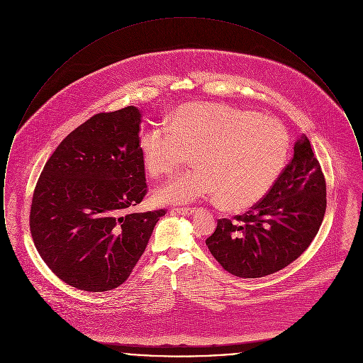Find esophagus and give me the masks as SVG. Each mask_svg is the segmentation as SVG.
Listing matches in <instances>:
<instances>
[{"instance_id":"obj_1","label":"esophagus","mask_w":363,"mask_h":363,"mask_svg":"<svg viewBox=\"0 0 363 363\" xmlns=\"http://www.w3.org/2000/svg\"><path fill=\"white\" fill-rule=\"evenodd\" d=\"M173 212L175 213H179V215H184V216H189L193 212H194V208L190 207H178L173 208Z\"/></svg>"}]
</instances>
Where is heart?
<instances>
[{
	"label": "heart",
	"mask_w": 363,
	"mask_h": 363,
	"mask_svg": "<svg viewBox=\"0 0 363 363\" xmlns=\"http://www.w3.org/2000/svg\"><path fill=\"white\" fill-rule=\"evenodd\" d=\"M143 164L154 178L181 169L189 154V173L175 177L156 191L160 203L215 199L230 212L255 207L283 173L290 138L277 118L227 104H186L169 126H152L138 143Z\"/></svg>",
	"instance_id": "heart-1"
}]
</instances>
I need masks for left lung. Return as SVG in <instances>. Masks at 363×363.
Returning <instances> with one entry per match:
<instances>
[{"label": "left lung", "instance_id": "left-lung-1", "mask_svg": "<svg viewBox=\"0 0 363 363\" xmlns=\"http://www.w3.org/2000/svg\"><path fill=\"white\" fill-rule=\"evenodd\" d=\"M327 209V184L311 141L301 135L275 186L246 213L219 219L208 249L223 269L243 279L283 269L311 245Z\"/></svg>", "mask_w": 363, "mask_h": 363}]
</instances>
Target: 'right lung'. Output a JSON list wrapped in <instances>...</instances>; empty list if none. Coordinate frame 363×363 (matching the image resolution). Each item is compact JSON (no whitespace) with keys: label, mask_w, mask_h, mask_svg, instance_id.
<instances>
[{"label":"right lung","mask_w":363,"mask_h":363,"mask_svg":"<svg viewBox=\"0 0 363 363\" xmlns=\"http://www.w3.org/2000/svg\"><path fill=\"white\" fill-rule=\"evenodd\" d=\"M133 106L99 113L70 132L35 186L30 230L52 274L83 291L117 289L166 209L123 212L147 194Z\"/></svg>","instance_id":"add662e5"}]
</instances>
